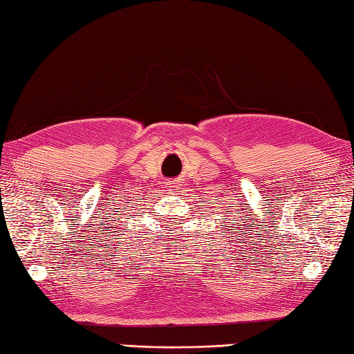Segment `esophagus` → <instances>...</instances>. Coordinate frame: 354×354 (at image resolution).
I'll return each mask as SVG.
<instances>
[{
	"mask_svg": "<svg viewBox=\"0 0 354 354\" xmlns=\"http://www.w3.org/2000/svg\"><path fill=\"white\" fill-rule=\"evenodd\" d=\"M169 186H168V188L171 189V188H176V186H177V183L176 182H171V183H168Z\"/></svg>",
	"mask_w": 354,
	"mask_h": 354,
	"instance_id": "obj_1",
	"label": "esophagus"
}]
</instances>
